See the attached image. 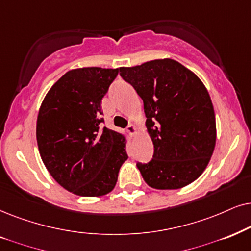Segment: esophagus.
I'll return each instance as SVG.
<instances>
[{
  "label": "esophagus",
  "instance_id": "1",
  "mask_svg": "<svg viewBox=\"0 0 251 251\" xmlns=\"http://www.w3.org/2000/svg\"><path fill=\"white\" fill-rule=\"evenodd\" d=\"M126 129H127V132L131 135H134L135 133H136V126L133 125V124H129V125L127 126V128H126Z\"/></svg>",
  "mask_w": 251,
  "mask_h": 251
}]
</instances>
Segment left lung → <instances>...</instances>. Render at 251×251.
<instances>
[{
  "mask_svg": "<svg viewBox=\"0 0 251 251\" xmlns=\"http://www.w3.org/2000/svg\"><path fill=\"white\" fill-rule=\"evenodd\" d=\"M142 99L152 159L136 163L147 185L182 188L202 175L216 146L215 110L199 76L171 58L119 68Z\"/></svg>",
  "mask_w": 251,
  "mask_h": 251,
  "instance_id": "1",
  "label": "left lung"
}]
</instances>
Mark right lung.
I'll return each instance as SVG.
<instances>
[{"label": "right lung", "instance_id": "obj_1", "mask_svg": "<svg viewBox=\"0 0 251 251\" xmlns=\"http://www.w3.org/2000/svg\"><path fill=\"white\" fill-rule=\"evenodd\" d=\"M119 69L82 68L66 72L47 93L36 122L40 156L53 179L80 196L115 188L128 158L126 140L101 127V103Z\"/></svg>", "mask_w": 251, "mask_h": 251}]
</instances>
